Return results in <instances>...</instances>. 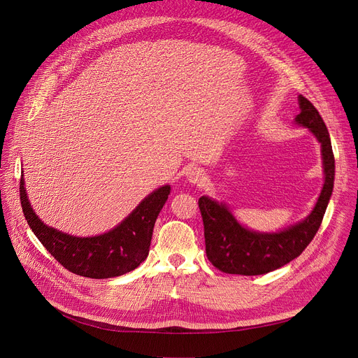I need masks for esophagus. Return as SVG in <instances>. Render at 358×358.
I'll return each instance as SVG.
<instances>
[{
	"label": "esophagus",
	"mask_w": 358,
	"mask_h": 358,
	"mask_svg": "<svg viewBox=\"0 0 358 358\" xmlns=\"http://www.w3.org/2000/svg\"><path fill=\"white\" fill-rule=\"evenodd\" d=\"M185 177L187 181L192 182V184H201L204 180V174L199 166H189L185 171Z\"/></svg>",
	"instance_id": "obj_1"
}]
</instances>
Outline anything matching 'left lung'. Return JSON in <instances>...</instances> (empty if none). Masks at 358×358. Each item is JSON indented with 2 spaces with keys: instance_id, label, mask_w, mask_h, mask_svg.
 <instances>
[{
  "instance_id": "8db88e82",
  "label": "left lung",
  "mask_w": 358,
  "mask_h": 358,
  "mask_svg": "<svg viewBox=\"0 0 358 358\" xmlns=\"http://www.w3.org/2000/svg\"><path fill=\"white\" fill-rule=\"evenodd\" d=\"M300 113L294 123L309 129L321 143L324 187L312 212L303 219L277 232H258L243 227L227 203L201 196L199 208L204 224L206 254L223 273L258 275L274 271L297 258L309 245L321 227L334 190L335 159L329 131L313 104L299 96Z\"/></svg>"
}]
</instances>
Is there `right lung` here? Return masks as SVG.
Segmentation results:
<instances>
[{
    "instance_id": "1",
    "label": "right lung",
    "mask_w": 358,
    "mask_h": 358,
    "mask_svg": "<svg viewBox=\"0 0 358 358\" xmlns=\"http://www.w3.org/2000/svg\"><path fill=\"white\" fill-rule=\"evenodd\" d=\"M171 192L168 184L148 194L117 227L96 236H73L45 224L33 210L20 180V201L30 229L53 258L73 274L110 278L141 266L149 254L155 220Z\"/></svg>"
}]
</instances>
